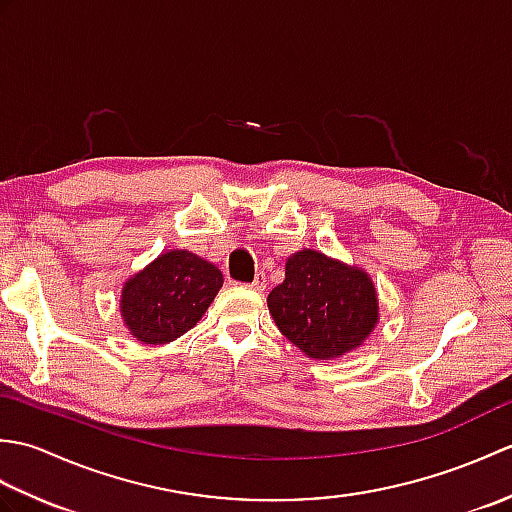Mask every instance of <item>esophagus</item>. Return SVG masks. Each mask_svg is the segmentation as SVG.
I'll list each match as a JSON object with an SVG mask.
<instances>
[{
	"mask_svg": "<svg viewBox=\"0 0 512 512\" xmlns=\"http://www.w3.org/2000/svg\"><path fill=\"white\" fill-rule=\"evenodd\" d=\"M250 288L257 290V292L266 290V275H264V273H257V277H255L253 284H250Z\"/></svg>",
	"mask_w": 512,
	"mask_h": 512,
	"instance_id": "34e87169",
	"label": "esophagus"
}]
</instances>
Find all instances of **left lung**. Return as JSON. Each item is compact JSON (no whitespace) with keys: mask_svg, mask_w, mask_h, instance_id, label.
Instances as JSON below:
<instances>
[{"mask_svg":"<svg viewBox=\"0 0 512 512\" xmlns=\"http://www.w3.org/2000/svg\"><path fill=\"white\" fill-rule=\"evenodd\" d=\"M268 310L281 334L319 361L361 347L378 323L376 288L365 270L310 248L288 257Z\"/></svg>","mask_w":512,"mask_h":512,"instance_id":"left-lung-1","label":"left lung"}]
</instances>
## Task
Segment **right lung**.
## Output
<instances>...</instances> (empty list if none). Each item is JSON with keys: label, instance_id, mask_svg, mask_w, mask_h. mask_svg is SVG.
Instances as JSON below:
<instances>
[{"label": "right lung", "instance_id": "add662e5", "mask_svg": "<svg viewBox=\"0 0 512 512\" xmlns=\"http://www.w3.org/2000/svg\"><path fill=\"white\" fill-rule=\"evenodd\" d=\"M222 270L191 250H169L125 281L121 317L134 339L165 345L189 332L222 288Z\"/></svg>", "mask_w": 512, "mask_h": 512}]
</instances>
